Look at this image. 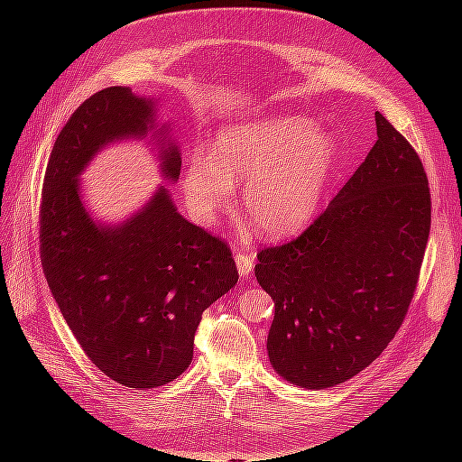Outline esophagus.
Returning <instances> with one entry per match:
<instances>
[{"mask_svg":"<svg viewBox=\"0 0 462 462\" xmlns=\"http://www.w3.org/2000/svg\"><path fill=\"white\" fill-rule=\"evenodd\" d=\"M254 258H256V254L253 253V250H236L235 253V262H236V268H239V273L243 275V277H246L250 272H253V268H254Z\"/></svg>","mask_w":462,"mask_h":462,"instance_id":"obj_1","label":"esophagus"}]
</instances>
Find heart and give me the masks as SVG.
Returning a JSON list of instances; mask_svg holds the SVG:
<instances>
[{"instance_id":"heart-1","label":"heart","mask_w":462,"mask_h":462,"mask_svg":"<svg viewBox=\"0 0 462 462\" xmlns=\"http://www.w3.org/2000/svg\"><path fill=\"white\" fill-rule=\"evenodd\" d=\"M337 162V144L299 116L236 125L217 134L208 156L187 167V202L202 223H212L243 183V204L253 226L268 236L299 231L324 197Z\"/></svg>"}]
</instances>
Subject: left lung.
<instances>
[{"mask_svg":"<svg viewBox=\"0 0 462 462\" xmlns=\"http://www.w3.org/2000/svg\"><path fill=\"white\" fill-rule=\"evenodd\" d=\"M377 141L297 239L258 253V283L275 304L268 335L287 382L324 389L351 380L402 326L431 226L422 160L380 111Z\"/></svg>","mask_w":462,"mask_h":462,"instance_id":"left-lung-1","label":"left lung"}]
</instances>
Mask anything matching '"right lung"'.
Listing matches in <instances>:
<instances>
[{
    "mask_svg": "<svg viewBox=\"0 0 462 462\" xmlns=\"http://www.w3.org/2000/svg\"><path fill=\"white\" fill-rule=\"evenodd\" d=\"M148 123L152 102L129 88L90 96L51 148L40 202V262L67 326L94 366L136 389L189 368L202 312L239 282L229 245L179 216L165 189L116 229L96 227L82 208V167ZM179 171V150H163L165 177Z\"/></svg>",
    "mask_w": 462,
    "mask_h": 462,
    "instance_id": "1",
    "label": "right lung"
}]
</instances>
